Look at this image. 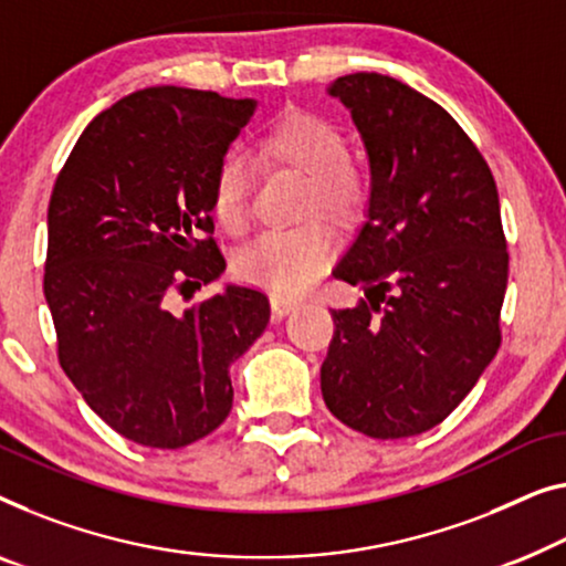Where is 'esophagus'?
<instances>
[{
	"label": "esophagus",
	"mask_w": 566,
	"mask_h": 566,
	"mask_svg": "<svg viewBox=\"0 0 566 566\" xmlns=\"http://www.w3.org/2000/svg\"><path fill=\"white\" fill-rule=\"evenodd\" d=\"M270 306H273L275 318H283V316H289L291 311H296L301 306V301L289 298V296H277V293H273V296H270Z\"/></svg>",
	"instance_id": "obj_1"
}]
</instances>
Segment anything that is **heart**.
Here are the masks:
<instances>
[{
    "label": "heart",
    "mask_w": 566,
    "mask_h": 566,
    "mask_svg": "<svg viewBox=\"0 0 566 566\" xmlns=\"http://www.w3.org/2000/svg\"><path fill=\"white\" fill-rule=\"evenodd\" d=\"M260 155L273 166L303 176L301 214H322L337 227L355 224L367 207V176L347 158V140L337 125L311 112H289L260 137ZM252 168L242 155L219 160L211 181V207L219 224L242 232L250 219ZM337 242L322 219L298 227L268 229L237 252L242 281L260 283L277 296H298L324 273Z\"/></svg>",
    "instance_id": "1"
}]
</instances>
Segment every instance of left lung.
<instances>
[{
  "instance_id": "1",
  "label": "left lung",
  "mask_w": 566,
  "mask_h": 566,
  "mask_svg": "<svg viewBox=\"0 0 566 566\" xmlns=\"http://www.w3.org/2000/svg\"><path fill=\"white\" fill-rule=\"evenodd\" d=\"M373 170L367 222L334 268L365 293L332 308L324 403L373 439L441 423L501 347L507 242L495 178L452 114L380 73L329 88Z\"/></svg>"
}]
</instances>
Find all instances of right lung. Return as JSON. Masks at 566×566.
Segmentation results:
<instances>
[{"instance_id": "obj_1", "label": "right lung", "mask_w": 566, "mask_h": 566, "mask_svg": "<svg viewBox=\"0 0 566 566\" xmlns=\"http://www.w3.org/2000/svg\"><path fill=\"white\" fill-rule=\"evenodd\" d=\"M255 102L150 86L84 129L48 207L45 301L59 363L92 411L135 444L181 449L232 411L229 365L265 332L263 291L227 285L211 181Z\"/></svg>"}]
</instances>
